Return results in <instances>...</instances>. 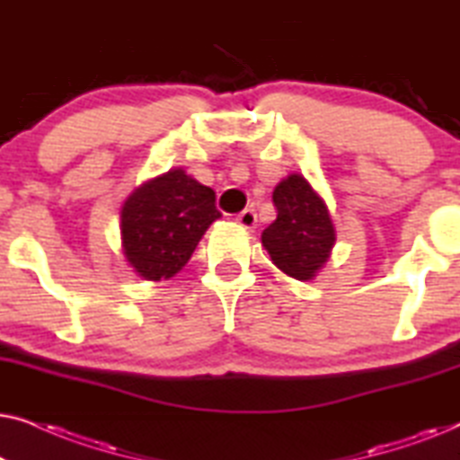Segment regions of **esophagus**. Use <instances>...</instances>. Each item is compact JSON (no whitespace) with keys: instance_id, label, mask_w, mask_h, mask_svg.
<instances>
[{"instance_id":"34e87169","label":"esophagus","mask_w":460,"mask_h":460,"mask_svg":"<svg viewBox=\"0 0 460 460\" xmlns=\"http://www.w3.org/2000/svg\"><path fill=\"white\" fill-rule=\"evenodd\" d=\"M236 222L241 224L244 230H253L255 226H257V216H255V211H253V209H244V211H241V213H238Z\"/></svg>"}]
</instances>
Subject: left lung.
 I'll use <instances>...</instances> for the list:
<instances>
[{
  "label": "left lung",
  "instance_id": "1",
  "mask_svg": "<svg viewBox=\"0 0 460 460\" xmlns=\"http://www.w3.org/2000/svg\"><path fill=\"white\" fill-rule=\"evenodd\" d=\"M272 200L279 216L261 232V244L287 276L312 280L337 241L329 207L299 173L287 175L274 188Z\"/></svg>",
  "mask_w": 460,
  "mask_h": 460
}]
</instances>
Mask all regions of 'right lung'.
<instances>
[{
	"label": "right lung",
	"instance_id": "1",
	"mask_svg": "<svg viewBox=\"0 0 460 460\" xmlns=\"http://www.w3.org/2000/svg\"><path fill=\"white\" fill-rule=\"evenodd\" d=\"M222 217L216 192L184 169L144 181L121 207L125 260L146 280L172 279L190 260L207 228Z\"/></svg>",
	"mask_w": 460,
	"mask_h": 460
}]
</instances>
